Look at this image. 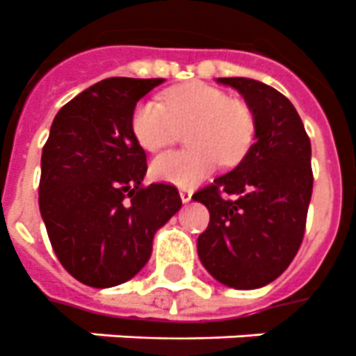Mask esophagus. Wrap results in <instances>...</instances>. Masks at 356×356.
Returning a JSON list of instances; mask_svg holds the SVG:
<instances>
[{
	"label": "esophagus",
	"mask_w": 356,
	"mask_h": 356,
	"mask_svg": "<svg viewBox=\"0 0 356 356\" xmlns=\"http://www.w3.org/2000/svg\"><path fill=\"white\" fill-rule=\"evenodd\" d=\"M191 196H193L191 189H186V187H184V189H180V198H181V202H184V204L191 202Z\"/></svg>",
	"instance_id": "34e87169"
}]
</instances>
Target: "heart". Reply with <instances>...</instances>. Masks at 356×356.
Listing matches in <instances>:
<instances>
[{
	"label": "heart",
	"instance_id": "heart-1",
	"mask_svg": "<svg viewBox=\"0 0 356 356\" xmlns=\"http://www.w3.org/2000/svg\"><path fill=\"white\" fill-rule=\"evenodd\" d=\"M187 130L186 150L158 156L150 175L158 181L189 187L204 180L220 160L235 165L248 152L255 132L254 113L246 102L229 99L220 88L187 82L163 93V104L152 99L136 104L130 118L134 138L145 150L165 149Z\"/></svg>",
	"mask_w": 356,
	"mask_h": 356
}]
</instances>
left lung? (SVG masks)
<instances>
[{
  "label": "left lung",
  "instance_id": "obj_1",
  "mask_svg": "<svg viewBox=\"0 0 356 356\" xmlns=\"http://www.w3.org/2000/svg\"><path fill=\"white\" fill-rule=\"evenodd\" d=\"M217 82L244 97L254 113L255 141L232 172L193 195L209 211L198 257L222 285L259 289L289 268L305 235L311 139L292 102L272 86L243 76Z\"/></svg>",
  "mask_w": 356,
  "mask_h": 356
}]
</instances>
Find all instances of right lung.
I'll return each instance as SVG.
<instances>
[{
	"instance_id": "1",
	"label": "right lung",
	"mask_w": 356,
	"mask_h": 356,
	"mask_svg": "<svg viewBox=\"0 0 356 356\" xmlns=\"http://www.w3.org/2000/svg\"><path fill=\"white\" fill-rule=\"evenodd\" d=\"M163 79L112 76L56 113L42 150L38 204L56 257L76 281L121 285L143 268L154 233L181 207L170 184L143 186L147 154L130 118Z\"/></svg>"
}]
</instances>
